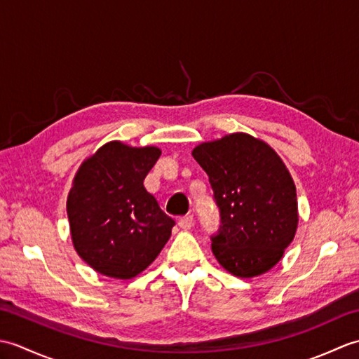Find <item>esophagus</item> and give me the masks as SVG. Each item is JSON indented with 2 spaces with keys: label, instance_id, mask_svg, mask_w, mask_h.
I'll use <instances>...</instances> for the list:
<instances>
[{
  "label": "esophagus",
  "instance_id": "obj_1",
  "mask_svg": "<svg viewBox=\"0 0 359 359\" xmlns=\"http://www.w3.org/2000/svg\"><path fill=\"white\" fill-rule=\"evenodd\" d=\"M194 224V219L193 216H185V217H180L177 225L182 228V230H191V226Z\"/></svg>",
  "mask_w": 359,
  "mask_h": 359
}]
</instances>
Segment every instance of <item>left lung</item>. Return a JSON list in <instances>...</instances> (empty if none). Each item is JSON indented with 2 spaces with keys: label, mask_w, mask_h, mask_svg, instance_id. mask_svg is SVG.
Returning a JSON list of instances; mask_svg holds the SVG:
<instances>
[{
  "label": "left lung",
  "mask_w": 359,
  "mask_h": 359,
  "mask_svg": "<svg viewBox=\"0 0 359 359\" xmlns=\"http://www.w3.org/2000/svg\"><path fill=\"white\" fill-rule=\"evenodd\" d=\"M193 157L208 174L220 212L211 236L219 264L239 278L273 269L297 228L296 187L280 157L243 133L201 143Z\"/></svg>",
  "instance_id": "left-lung-1"
}]
</instances>
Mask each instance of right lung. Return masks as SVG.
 Wrapping results in <instances>:
<instances>
[{"label": "right lung", "mask_w": 359, "mask_h": 359, "mask_svg": "<svg viewBox=\"0 0 359 359\" xmlns=\"http://www.w3.org/2000/svg\"><path fill=\"white\" fill-rule=\"evenodd\" d=\"M160 154L156 147L109 142L75 175L66 205L74 247L104 276H137L170 239L175 222L143 187Z\"/></svg>", "instance_id": "1"}]
</instances>
